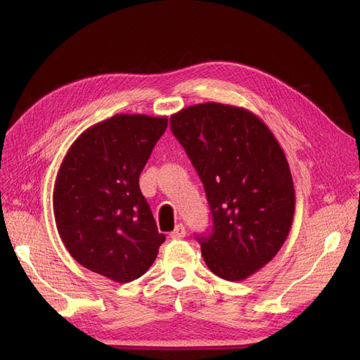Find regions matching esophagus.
I'll use <instances>...</instances> for the list:
<instances>
[{
	"instance_id": "1",
	"label": "esophagus",
	"mask_w": 360,
	"mask_h": 360,
	"mask_svg": "<svg viewBox=\"0 0 360 360\" xmlns=\"http://www.w3.org/2000/svg\"><path fill=\"white\" fill-rule=\"evenodd\" d=\"M169 236H171V238H174V240H179V238H183L184 236H186V228H184L181 224H179L176 226V230H174Z\"/></svg>"
}]
</instances>
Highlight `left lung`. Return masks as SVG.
<instances>
[{
  "label": "left lung",
  "mask_w": 360,
  "mask_h": 360,
  "mask_svg": "<svg viewBox=\"0 0 360 360\" xmlns=\"http://www.w3.org/2000/svg\"><path fill=\"white\" fill-rule=\"evenodd\" d=\"M169 126L204 184L212 231L202 258L216 276L243 281L271 261L292 224L294 184L284 150L245 108L198 103L172 114Z\"/></svg>",
  "instance_id": "left-lung-1"
}]
</instances>
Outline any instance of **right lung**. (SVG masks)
I'll return each instance as SVG.
<instances>
[{
	"label": "right lung",
	"mask_w": 360,
	"mask_h": 360,
	"mask_svg": "<svg viewBox=\"0 0 360 360\" xmlns=\"http://www.w3.org/2000/svg\"><path fill=\"white\" fill-rule=\"evenodd\" d=\"M167 117L117 114L75 139L53 186L57 230L81 266L118 284L143 276L165 236L139 189Z\"/></svg>",
	"instance_id": "right-lung-1"
}]
</instances>
